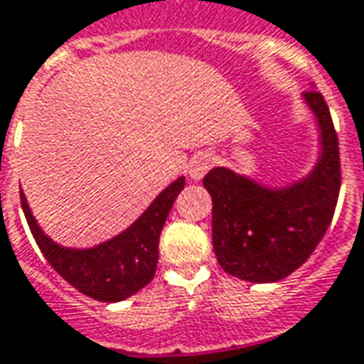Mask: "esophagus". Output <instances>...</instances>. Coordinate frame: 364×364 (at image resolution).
Listing matches in <instances>:
<instances>
[{
	"label": "esophagus",
	"mask_w": 364,
	"mask_h": 364,
	"mask_svg": "<svg viewBox=\"0 0 364 364\" xmlns=\"http://www.w3.org/2000/svg\"><path fill=\"white\" fill-rule=\"evenodd\" d=\"M213 167V159H211V155H207V153H199V155H195L189 163V175H191L193 181H199L205 177V173L209 171Z\"/></svg>",
	"instance_id": "obj_1"
}]
</instances>
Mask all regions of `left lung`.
Listing matches in <instances>:
<instances>
[{
  "mask_svg": "<svg viewBox=\"0 0 364 364\" xmlns=\"http://www.w3.org/2000/svg\"><path fill=\"white\" fill-rule=\"evenodd\" d=\"M321 129V157L303 181L269 189L215 167L203 185L213 199V249L225 273L273 283L305 263L327 233L341 189L338 137L325 97L305 91Z\"/></svg>",
  "mask_w": 364,
  "mask_h": 364,
  "instance_id": "1",
  "label": "left lung"
}]
</instances>
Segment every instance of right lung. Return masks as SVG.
<instances>
[{"label":"right lung","instance_id":"1","mask_svg":"<svg viewBox=\"0 0 364 364\" xmlns=\"http://www.w3.org/2000/svg\"><path fill=\"white\" fill-rule=\"evenodd\" d=\"M185 187V177L171 183L129 229L93 249H65L53 243L36 223L21 193V207L37 247L47 263L79 293L103 303H117L135 295L155 277L159 235L173 201Z\"/></svg>","mask_w":364,"mask_h":364}]
</instances>
